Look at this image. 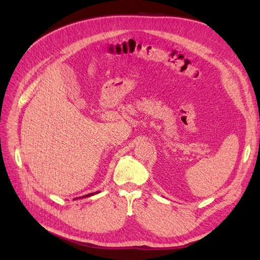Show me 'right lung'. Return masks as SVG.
I'll use <instances>...</instances> for the list:
<instances>
[{
	"instance_id": "obj_1",
	"label": "right lung",
	"mask_w": 260,
	"mask_h": 260,
	"mask_svg": "<svg viewBox=\"0 0 260 260\" xmlns=\"http://www.w3.org/2000/svg\"><path fill=\"white\" fill-rule=\"evenodd\" d=\"M100 192H95V193H90V194H88V195H84V196H82V197H79V198H86V197H89V196H92V195H94V194H99ZM77 199V198H76ZM75 199V200H76Z\"/></svg>"
}]
</instances>
